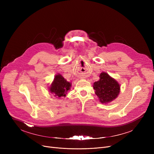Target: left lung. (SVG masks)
Wrapping results in <instances>:
<instances>
[{
    "mask_svg": "<svg viewBox=\"0 0 154 154\" xmlns=\"http://www.w3.org/2000/svg\"><path fill=\"white\" fill-rule=\"evenodd\" d=\"M95 94L101 103L107 104L117 98L120 92V85L108 73L102 72L98 81L93 84Z\"/></svg>",
    "mask_w": 154,
    "mask_h": 154,
    "instance_id": "1",
    "label": "left lung"
}]
</instances>
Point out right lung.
<instances>
[{"instance_id":"1","label":"right lung","mask_w":154,"mask_h":154,"mask_svg":"<svg viewBox=\"0 0 154 154\" xmlns=\"http://www.w3.org/2000/svg\"><path fill=\"white\" fill-rule=\"evenodd\" d=\"M71 86V82H67L60 74H57L55 75L51 85L48 87V89L54 97L60 98L61 97L66 96Z\"/></svg>"}]
</instances>
